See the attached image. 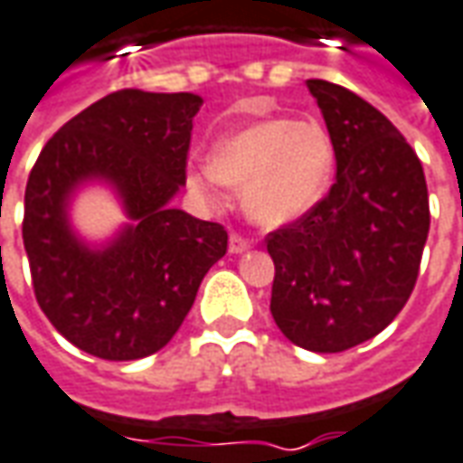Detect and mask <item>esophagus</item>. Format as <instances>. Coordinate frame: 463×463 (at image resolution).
<instances>
[{
    "label": "esophagus",
    "mask_w": 463,
    "mask_h": 463,
    "mask_svg": "<svg viewBox=\"0 0 463 463\" xmlns=\"http://www.w3.org/2000/svg\"><path fill=\"white\" fill-rule=\"evenodd\" d=\"M247 250H251L250 239H244L241 234H232V237H229V251H232V254H241V251Z\"/></svg>",
    "instance_id": "34e87169"
}]
</instances>
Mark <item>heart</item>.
Listing matches in <instances>:
<instances>
[{"label":"heart","instance_id":"b5f03b06","mask_svg":"<svg viewBox=\"0 0 463 463\" xmlns=\"http://www.w3.org/2000/svg\"><path fill=\"white\" fill-rule=\"evenodd\" d=\"M335 146L320 120L264 118L226 133L209 151V171H191L189 186L206 196L216 184L241 189L251 222L277 229L298 222L333 184Z\"/></svg>","mask_w":463,"mask_h":463}]
</instances>
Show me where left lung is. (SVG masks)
<instances>
[{"label":"left lung","instance_id":"left-lung-1","mask_svg":"<svg viewBox=\"0 0 463 463\" xmlns=\"http://www.w3.org/2000/svg\"><path fill=\"white\" fill-rule=\"evenodd\" d=\"M333 138L335 176L307 216L267 237L272 317L289 343L343 353L385 330L413 292L429 237L419 156L355 92L307 80Z\"/></svg>","mask_w":463,"mask_h":463}]
</instances>
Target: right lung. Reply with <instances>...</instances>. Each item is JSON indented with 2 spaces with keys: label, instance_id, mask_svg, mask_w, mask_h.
<instances>
[{
  "label": "right lung",
  "instance_id": "1",
  "mask_svg": "<svg viewBox=\"0 0 463 463\" xmlns=\"http://www.w3.org/2000/svg\"><path fill=\"white\" fill-rule=\"evenodd\" d=\"M201 103L194 92H110L67 120L32 168L22 239L34 298L57 333L95 358L158 353L226 254L224 226L171 206L186 186ZM88 183L110 185L129 216L100 248L69 222Z\"/></svg>",
  "mask_w": 463,
  "mask_h": 463
}]
</instances>
